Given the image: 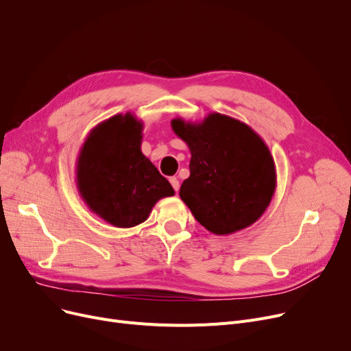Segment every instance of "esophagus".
Instances as JSON below:
<instances>
[{"instance_id": "34e87169", "label": "esophagus", "mask_w": 351, "mask_h": 351, "mask_svg": "<svg viewBox=\"0 0 351 351\" xmlns=\"http://www.w3.org/2000/svg\"><path fill=\"white\" fill-rule=\"evenodd\" d=\"M169 182H171L172 188H173L176 192H178V191H179V186H180V185H179V180H178L176 178H171V179H169Z\"/></svg>"}]
</instances>
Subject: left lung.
<instances>
[{
    "instance_id": "8db88e82",
    "label": "left lung",
    "mask_w": 351,
    "mask_h": 351,
    "mask_svg": "<svg viewBox=\"0 0 351 351\" xmlns=\"http://www.w3.org/2000/svg\"><path fill=\"white\" fill-rule=\"evenodd\" d=\"M191 149V176L179 195L197 222L215 234L242 230L259 219L276 189L267 145L246 123L210 114L204 122L172 121Z\"/></svg>"
}]
</instances>
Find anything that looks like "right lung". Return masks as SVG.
Wrapping results in <instances>:
<instances>
[{
  "label": "right lung",
  "instance_id": "right-lung-1",
  "mask_svg": "<svg viewBox=\"0 0 351 351\" xmlns=\"http://www.w3.org/2000/svg\"><path fill=\"white\" fill-rule=\"evenodd\" d=\"M142 122L115 115L92 129L77 162L78 191L89 209L117 228L147 219L156 202L173 196L171 183L141 152Z\"/></svg>",
  "mask_w": 351,
  "mask_h": 351
}]
</instances>
